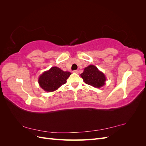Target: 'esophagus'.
Instances as JSON below:
<instances>
[{"label": "esophagus", "mask_w": 146, "mask_h": 146, "mask_svg": "<svg viewBox=\"0 0 146 146\" xmlns=\"http://www.w3.org/2000/svg\"><path fill=\"white\" fill-rule=\"evenodd\" d=\"M73 72H74V73H76V74H78V70H74Z\"/></svg>", "instance_id": "34e87169"}]
</instances>
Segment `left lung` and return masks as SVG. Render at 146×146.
Returning <instances> with one entry per match:
<instances>
[{
    "mask_svg": "<svg viewBox=\"0 0 146 146\" xmlns=\"http://www.w3.org/2000/svg\"><path fill=\"white\" fill-rule=\"evenodd\" d=\"M80 76L85 83L95 88L103 86L107 80L104 74L94 65H90L85 68Z\"/></svg>",
    "mask_w": 146,
    "mask_h": 146,
    "instance_id": "8db88e82",
    "label": "left lung"
}]
</instances>
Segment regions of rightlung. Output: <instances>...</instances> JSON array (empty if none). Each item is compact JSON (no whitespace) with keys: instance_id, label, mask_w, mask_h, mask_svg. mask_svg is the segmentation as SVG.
I'll return each instance as SVG.
<instances>
[{"instance_id":"1","label":"right lung","mask_w":146,"mask_h":146,"mask_svg":"<svg viewBox=\"0 0 146 146\" xmlns=\"http://www.w3.org/2000/svg\"><path fill=\"white\" fill-rule=\"evenodd\" d=\"M70 74V72H64L58 67H52L39 76L38 83L45 91L52 92L65 84Z\"/></svg>"}]
</instances>
